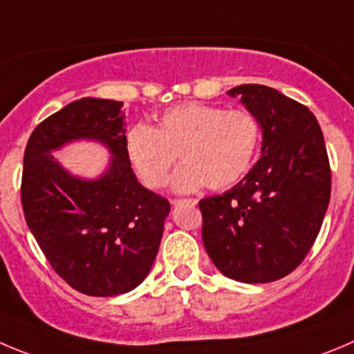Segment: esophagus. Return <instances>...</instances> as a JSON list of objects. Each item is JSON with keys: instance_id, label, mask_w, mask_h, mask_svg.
<instances>
[{"instance_id": "esophagus-1", "label": "esophagus", "mask_w": 354, "mask_h": 354, "mask_svg": "<svg viewBox=\"0 0 354 354\" xmlns=\"http://www.w3.org/2000/svg\"><path fill=\"white\" fill-rule=\"evenodd\" d=\"M171 204H174V206H178V204H192V206H196L197 201L196 199H173L171 201Z\"/></svg>"}]
</instances>
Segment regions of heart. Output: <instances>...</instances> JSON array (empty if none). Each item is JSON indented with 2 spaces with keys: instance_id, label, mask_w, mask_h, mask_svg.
<instances>
[{
  "instance_id": "heart-1",
  "label": "heart",
  "mask_w": 354,
  "mask_h": 354,
  "mask_svg": "<svg viewBox=\"0 0 354 354\" xmlns=\"http://www.w3.org/2000/svg\"><path fill=\"white\" fill-rule=\"evenodd\" d=\"M260 136V124L252 111L187 102L164 111L155 127H132L125 136V153L148 188L167 183L178 153L183 166L173 178L176 192H194L204 183L222 190L250 171Z\"/></svg>"
}]
</instances>
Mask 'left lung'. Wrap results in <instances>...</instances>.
Instances as JSON below:
<instances>
[{
  "mask_svg": "<svg viewBox=\"0 0 354 354\" xmlns=\"http://www.w3.org/2000/svg\"><path fill=\"white\" fill-rule=\"evenodd\" d=\"M262 129V157L222 196L199 201L203 243L223 276L241 283L281 279L302 263L330 203L328 155L315 115L276 88L227 92Z\"/></svg>",
  "mask_w": 354,
  "mask_h": 354,
  "instance_id": "left-lung-1",
  "label": "left lung"
}]
</instances>
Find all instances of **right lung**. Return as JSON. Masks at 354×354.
I'll list each match as a JSON object with an SVG mask.
<instances>
[{
	"label": "right lung",
	"instance_id": "right-lung-1",
	"mask_svg": "<svg viewBox=\"0 0 354 354\" xmlns=\"http://www.w3.org/2000/svg\"><path fill=\"white\" fill-rule=\"evenodd\" d=\"M122 102L84 97L38 124L24 151L21 199L43 255L77 292L115 297L148 276L160 246L167 199L136 180L125 153ZM78 139L111 150L95 180L73 177L51 151Z\"/></svg>",
	"mask_w": 354,
	"mask_h": 354
}]
</instances>
